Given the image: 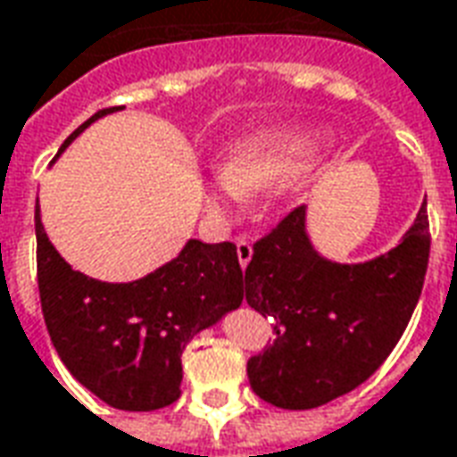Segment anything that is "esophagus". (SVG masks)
<instances>
[{"instance_id":"obj_1","label":"esophagus","mask_w":457,"mask_h":457,"mask_svg":"<svg viewBox=\"0 0 457 457\" xmlns=\"http://www.w3.org/2000/svg\"><path fill=\"white\" fill-rule=\"evenodd\" d=\"M237 259L242 269L247 267L249 262H252V242L247 237H239L237 239Z\"/></svg>"}]
</instances>
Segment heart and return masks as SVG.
I'll list each match as a JSON object with an SVG mask.
<instances>
[{
    "mask_svg": "<svg viewBox=\"0 0 457 457\" xmlns=\"http://www.w3.org/2000/svg\"><path fill=\"white\" fill-rule=\"evenodd\" d=\"M316 137L301 129H277L239 141L225 169L203 179V200L210 215L235 218L249 193L278 183V195L291 198L301 190Z\"/></svg>",
    "mask_w": 457,
    "mask_h": 457,
    "instance_id": "heart-1",
    "label": "heart"
}]
</instances>
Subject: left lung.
<instances>
[{
  "instance_id": "1",
  "label": "left lung",
  "mask_w": 457,
  "mask_h": 457,
  "mask_svg": "<svg viewBox=\"0 0 457 457\" xmlns=\"http://www.w3.org/2000/svg\"><path fill=\"white\" fill-rule=\"evenodd\" d=\"M431 254L426 203L403 239L364 264L318 254L298 205L254 242L245 298L274 323V343L249 357L259 399L303 411L353 392L389 357L411 320Z\"/></svg>"
}]
</instances>
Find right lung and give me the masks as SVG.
<instances>
[{"instance_id": "obj_1", "label": "right lung", "mask_w": 457, "mask_h": 457, "mask_svg": "<svg viewBox=\"0 0 457 457\" xmlns=\"http://www.w3.org/2000/svg\"><path fill=\"white\" fill-rule=\"evenodd\" d=\"M114 110L93 114L61 151L87 124ZM34 220L41 311L68 372L121 411H154L176 402L186 345L242 303L237 247L188 239L179 257L149 277L107 284L71 269L55 252L38 205Z\"/></svg>"}]
</instances>
